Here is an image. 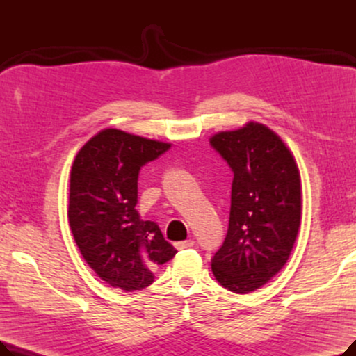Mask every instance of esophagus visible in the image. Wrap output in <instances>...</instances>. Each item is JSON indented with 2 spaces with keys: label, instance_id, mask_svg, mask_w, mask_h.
<instances>
[{
  "label": "esophagus",
  "instance_id": "obj_1",
  "mask_svg": "<svg viewBox=\"0 0 356 356\" xmlns=\"http://www.w3.org/2000/svg\"><path fill=\"white\" fill-rule=\"evenodd\" d=\"M176 248L177 250H184V248H191L195 245V241L192 239H188V241H181V242H176Z\"/></svg>",
  "mask_w": 356,
  "mask_h": 356
}]
</instances>
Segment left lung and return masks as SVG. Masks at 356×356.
<instances>
[{
    "mask_svg": "<svg viewBox=\"0 0 356 356\" xmlns=\"http://www.w3.org/2000/svg\"><path fill=\"white\" fill-rule=\"evenodd\" d=\"M234 172L229 227L212 258L218 283L247 294L280 273L302 219V184L296 160L274 131L248 122L211 137Z\"/></svg>",
    "mask_w": 356,
    "mask_h": 356,
    "instance_id": "obj_1",
    "label": "left lung"
}]
</instances>
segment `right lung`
Returning <instances> with one entry per match:
<instances>
[{"label":"right lung","instance_id":"add662e5","mask_svg":"<svg viewBox=\"0 0 356 356\" xmlns=\"http://www.w3.org/2000/svg\"><path fill=\"white\" fill-rule=\"evenodd\" d=\"M172 144L106 128L78 152L70 170L69 225L88 266L109 286L148 287L176 255L156 222L136 209L138 173Z\"/></svg>","mask_w":356,"mask_h":356}]
</instances>
